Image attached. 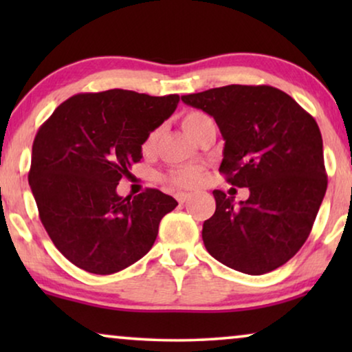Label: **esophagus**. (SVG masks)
Listing matches in <instances>:
<instances>
[{
  "label": "esophagus",
  "instance_id": "obj_1",
  "mask_svg": "<svg viewBox=\"0 0 352 352\" xmlns=\"http://www.w3.org/2000/svg\"><path fill=\"white\" fill-rule=\"evenodd\" d=\"M189 199H190V194H184V192H182V194H177V195H176V200L179 201L181 205L186 204V201L189 200Z\"/></svg>",
  "mask_w": 352,
  "mask_h": 352
}]
</instances>
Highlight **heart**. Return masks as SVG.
<instances>
[{"mask_svg":"<svg viewBox=\"0 0 352 352\" xmlns=\"http://www.w3.org/2000/svg\"><path fill=\"white\" fill-rule=\"evenodd\" d=\"M181 124L182 128H184V131L189 134L190 138H194L195 141H199L208 129H216L213 118L205 112H200V110H187V112L182 113ZM158 134H160L158 129H153V131L147 134L141 146L142 153H151L153 148H155ZM201 176H204L201 168L182 166L168 173L165 176V181L171 187H176V189H192V187H195L201 181Z\"/></svg>","mask_w":352,"mask_h":352,"instance_id":"heart-1","label":"heart"}]
</instances>
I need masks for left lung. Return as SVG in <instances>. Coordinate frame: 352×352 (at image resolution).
Returning a JSON list of instances; mask_svg holds the SVG:
<instances>
[{
    "label": "left lung",
    "instance_id": "obj_1",
    "mask_svg": "<svg viewBox=\"0 0 352 352\" xmlns=\"http://www.w3.org/2000/svg\"><path fill=\"white\" fill-rule=\"evenodd\" d=\"M181 99L214 118L226 141L219 171L229 184L250 189L239 205L213 190L216 211L201 230L206 250L250 276L280 267L309 237L327 190L316 120L267 85H229Z\"/></svg>",
    "mask_w": 352,
    "mask_h": 352
}]
</instances>
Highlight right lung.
<instances>
[{
	"label": "right lung",
	"instance_id": "add662e5",
	"mask_svg": "<svg viewBox=\"0 0 352 352\" xmlns=\"http://www.w3.org/2000/svg\"><path fill=\"white\" fill-rule=\"evenodd\" d=\"M179 96L128 89L72 96L38 129L28 173L38 213L56 248L86 272L107 276L152 248L171 195L117 186L141 162L142 141L171 117Z\"/></svg>",
	"mask_w": 352,
	"mask_h": 352
}]
</instances>
